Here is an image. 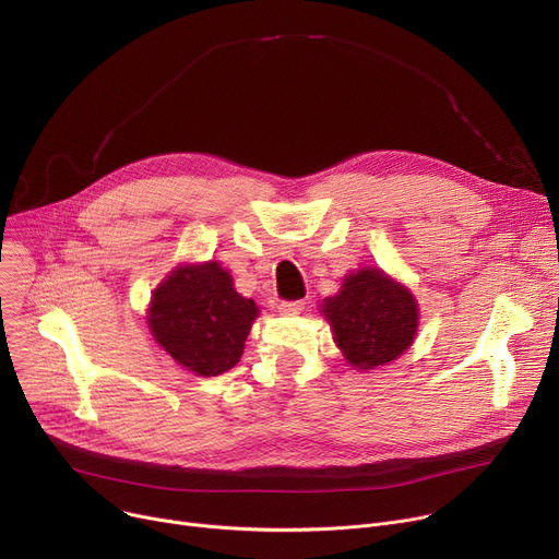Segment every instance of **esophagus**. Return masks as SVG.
<instances>
[{
    "instance_id": "1",
    "label": "esophagus",
    "mask_w": 559,
    "mask_h": 559,
    "mask_svg": "<svg viewBox=\"0 0 559 559\" xmlns=\"http://www.w3.org/2000/svg\"><path fill=\"white\" fill-rule=\"evenodd\" d=\"M302 310H306V302H302V300H283L278 306V312L285 314V317H296Z\"/></svg>"
}]
</instances>
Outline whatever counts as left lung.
<instances>
[{"mask_svg": "<svg viewBox=\"0 0 559 559\" xmlns=\"http://www.w3.org/2000/svg\"><path fill=\"white\" fill-rule=\"evenodd\" d=\"M336 347L354 370H374L399 359L419 330V302L381 267L345 274L341 289L321 302Z\"/></svg>", "mask_w": 559, "mask_h": 559, "instance_id": "obj_1", "label": "left lung"}]
</instances>
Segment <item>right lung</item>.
I'll list each match as a JSON object with an SVG mask.
<instances>
[{
  "mask_svg": "<svg viewBox=\"0 0 559 559\" xmlns=\"http://www.w3.org/2000/svg\"><path fill=\"white\" fill-rule=\"evenodd\" d=\"M259 312L218 261L180 263L151 294L146 323L178 366L198 377H218L240 361Z\"/></svg>",
  "mask_w": 559,
  "mask_h": 559,
  "instance_id": "obj_1",
  "label": "right lung"
}]
</instances>
